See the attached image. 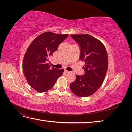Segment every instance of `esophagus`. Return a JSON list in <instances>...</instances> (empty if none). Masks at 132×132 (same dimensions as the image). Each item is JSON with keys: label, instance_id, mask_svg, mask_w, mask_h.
Listing matches in <instances>:
<instances>
[{"label": "esophagus", "instance_id": "esophagus-1", "mask_svg": "<svg viewBox=\"0 0 132 132\" xmlns=\"http://www.w3.org/2000/svg\"><path fill=\"white\" fill-rule=\"evenodd\" d=\"M65 72L67 73H70V71H68V70H65Z\"/></svg>", "mask_w": 132, "mask_h": 132}]
</instances>
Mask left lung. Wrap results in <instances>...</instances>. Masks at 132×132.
Returning <instances> with one entry per match:
<instances>
[{
  "instance_id": "left-lung-1",
  "label": "left lung",
  "mask_w": 132,
  "mask_h": 132,
  "mask_svg": "<svg viewBox=\"0 0 132 132\" xmlns=\"http://www.w3.org/2000/svg\"><path fill=\"white\" fill-rule=\"evenodd\" d=\"M70 36L79 45L80 59L85 62V74L76 75L75 80L70 84V89L77 96H89L104 81L109 64L106 48L101 41L90 35Z\"/></svg>"
}]
</instances>
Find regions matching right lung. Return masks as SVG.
<instances>
[{
    "instance_id": "obj_1",
    "label": "right lung",
    "mask_w": 132,
    "mask_h": 132,
    "mask_svg": "<svg viewBox=\"0 0 132 132\" xmlns=\"http://www.w3.org/2000/svg\"><path fill=\"white\" fill-rule=\"evenodd\" d=\"M68 36L51 32L42 33L28 47L23 57L22 69L27 82L36 91L43 93L51 89L64 71L63 69L51 68L48 61Z\"/></svg>"
}]
</instances>
